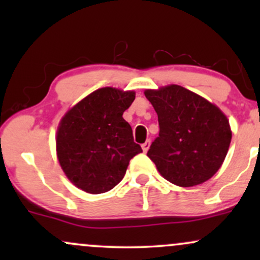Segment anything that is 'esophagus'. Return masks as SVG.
<instances>
[{
  "instance_id": "esophagus-1",
  "label": "esophagus",
  "mask_w": 260,
  "mask_h": 260,
  "mask_svg": "<svg viewBox=\"0 0 260 260\" xmlns=\"http://www.w3.org/2000/svg\"><path fill=\"white\" fill-rule=\"evenodd\" d=\"M149 147H150V140H147V142L143 143V144H142L143 151H144V153H147V151L149 150Z\"/></svg>"
}]
</instances>
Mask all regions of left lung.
I'll return each instance as SVG.
<instances>
[{"label":"left lung","instance_id":"obj_1","mask_svg":"<svg viewBox=\"0 0 260 260\" xmlns=\"http://www.w3.org/2000/svg\"><path fill=\"white\" fill-rule=\"evenodd\" d=\"M157 113L160 132L148 156L165 180L193 187L216 174L228 154L232 132L214 104L181 85L144 91Z\"/></svg>","mask_w":260,"mask_h":260}]
</instances>
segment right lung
<instances>
[{
    "label": "right lung",
    "instance_id": "add662e5",
    "mask_svg": "<svg viewBox=\"0 0 260 260\" xmlns=\"http://www.w3.org/2000/svg\"><path fill=\"white\" fill-rule=\"evenodd\" d=\"M136 92L101 88L80 100L62 117L56 151L62 170L74 186L100 194L126 174L129 160L142 153L132 127L122 117Z\"/></svg>",
    "mask_w": 260,
    "mask_h": 260
}]
</instances>
